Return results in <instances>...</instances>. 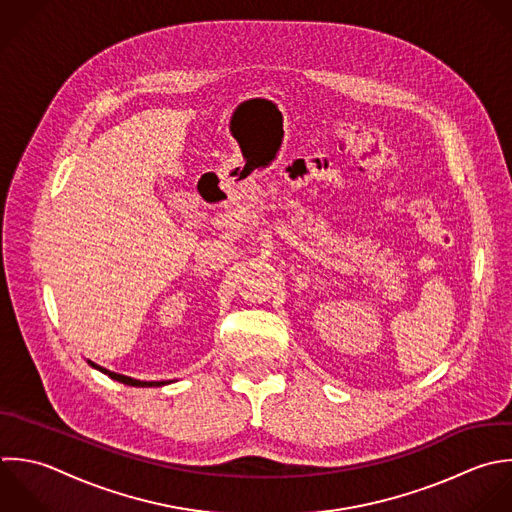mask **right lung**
Listing matches in <instances>:
<instances>
[{"label":"right lung","instance_id":"add662e5","mask_svg":"<svg viewBox=\"0 0 512 512\" xmlns=\"http://www.w3.org/2000/svg\"><path fill=\"white\" fill-rule=\"evenodd\" d=\"M89 365L91 367H95V369H99L101 373H107L111 379H115V381H119V383H123V385H131V387H159V385H163V383H147V381H137V379H131V377H125V375H117V373H111V371H105L103 367H97L95 363H91L89 361Z\"/></svg>","mask_w":512,"mask_h":512}]
</instances>
